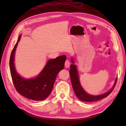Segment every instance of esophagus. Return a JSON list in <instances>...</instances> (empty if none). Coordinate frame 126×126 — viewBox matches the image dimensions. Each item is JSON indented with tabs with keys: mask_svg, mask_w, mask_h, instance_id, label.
I'll list each match as a JSON object with an SVG mask.
<instances>
[{
	"mask_svg": "<svg viewBox=\"0 0 126 126\" xmlns=\"http://www.w3.org/2000/svg\"><path fill=\"white\" fill-rule=\"evenodd\" d=\"M70 65V62L69 61V60H66L65 62V67L66 68H68Z\"/></svg>",
	"mask_w": 126,
	"mask_h": 126,
	"instance_id": "esophagus-1",
	"label": "esophagus"
}]
</instances>
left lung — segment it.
Segmentation results:
<instances>
[{
  "mask_svg": "<svg viewBox=\"0 0 126 126\" xmlns=\"http://www.w3.org/2000/svg\"><path fill=\"white\" fill-rule=\"evenodd\" d=\"M71 62L73 63H74V61L73 58L71 59ZM70 71H69V73H70L72 86H73L74 92L75 93L77 97H78L80 100H81L82 101L94 102L100 100L101 99H103L106 97L107 96H108L111 93L112 91L113 90L114 88H115V85L116 84L117 78H116L114 86L109 91V92L106 93L105 94H103L97 96L88 94L85 92L84 89H83L81 84H80L78 72H77L76 65L75 64H71L70 66Z\"/></svg>",
  "mask_w": 126,
  "mask_h": 126,
  "instance_id": "1",
  "label": "left lung"
}]
</instances>
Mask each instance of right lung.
I'll return each mask as SVG.
<instances>
[{
	"label": "right lung",
	"mask_w": 126,
	"mask_h": 126,
	"mask_svg": "<svg viewBox=\"0 0 126 126\" xmlns=\"http://www.w3.org/2000/svg\"><path fill=\"white\" fill-rule=\"evenodd\" d=\"M20 37L21 35L18 37L10 58V73L13 83L17 92L26 98L34 101L44 100L51 92L57 74L64 67L66 57L63 55L49 60L38 76L34 79H24L17 73L14 64L15 51Z\"/></svg>",
	"instance_id": "obj_1"
}]
</instances>
